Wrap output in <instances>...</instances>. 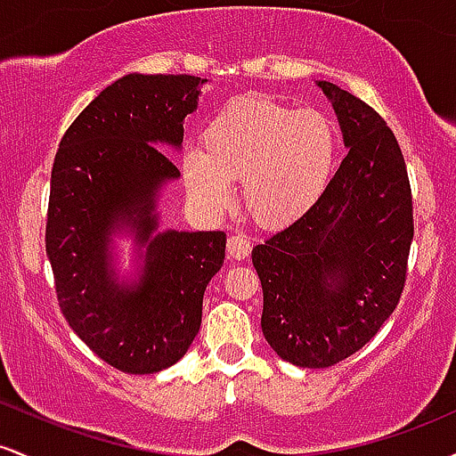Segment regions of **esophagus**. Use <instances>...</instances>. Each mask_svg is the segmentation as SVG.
<instances>
[{"label": "esophagus", "mask_w": 456, "mask_h": 456, "mask_svg": "<svg viewBox=\"0 0 456 456\" xmlns=\"http://www.w3.org/2000/svg\"><path fill=\"white\" fill-rule=\"evenodd\" d=\"M248 253H250V242L246 240V235H240V233L229 235V240H227V255H229V257L244 259V257H248Z\"/></svg>", "instance_id": "1"}]
</instances>
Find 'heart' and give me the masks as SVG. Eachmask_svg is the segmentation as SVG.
<instances>
[{
	"label": "heart",
	"mask_w": 456,
	"mask_h": 456,
	"mask_svg": "<svg viewBox=\"0 0 456 456\" xmlns=\"http://www.w3.org/2000/svg\"><path fill=\"white\" fill-rule=\"evenodd\" d=\"M338 159V130L317 109L287 107L270 96L232 98L201 130V151L184 156L186 188L201 206L221 210L232 182L261 227L285 229L326 195Z\"/></svg>",
	"instance_id": "1"
}]
</instances>
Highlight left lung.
<instances>
[{
	"instance_id": "left-lung-1",
	"label": "left lung",
	"mask_w": 456,
	"mask_h": 456,
	"mask_svg": "<svg viewBox=\"0 0 456 456\" xmlns=\"http://www.w3.org/2000/svg\"><path fill=\"white\" fill-rule=\"evenodd\" d=\"M317 86L349 151L315 210L253 248L265 341L302 369L341 362L379 332L401 300L413 240L410 177L395 133L354 94Z\"/></svg>"
}]
</instances>
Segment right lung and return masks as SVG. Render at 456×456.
Listing matches in <instances>:
<instances>
[{
	"label": "right lung",
	"instance_id": "right-lung-1",
	"mask_svg": "<svg viewBox=\"0 0 456 456\" xmlns=\"http://www.w3.org/2000/svg\"><path fill=\"white\" fill-rule=\"evenodd\" d=\"M191 75H126L78 113L51 171L46 257L66 322L98 358L130 375L175 364L201 326L203 294L223 268V232L154 233L156 197L180 177L160 145L180 148L197 109ZM130 228L146 246L137 283H118L108 242Z\"/></svg>",
	"mask_w": 456,
	"mask_h": 456
}]
</instances>
